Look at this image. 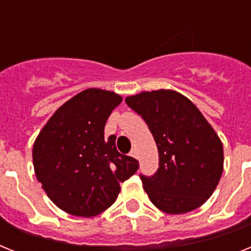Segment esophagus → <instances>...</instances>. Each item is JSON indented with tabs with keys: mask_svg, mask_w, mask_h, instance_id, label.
<instances>
[{
	"mask_svg": "<svg viewBox=\"0 0 251 251\" xmlns=\"http://www.w3.org/2000/svg\"><path fill=\"white\" fill-rule=\"evenodd\" d=\"M129 155L132 156V158H137V151H136V149H133V150L130 151Z\"/></svg>",
	"mask_w": 251,
	"mask_h": 251,
	"instance_id": "esophagus-1",
	"label": "esophagus"
}]
</instances>
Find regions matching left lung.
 <instances>
[{"mask_svg": "<svg viewBox=\"0 0 251 251\" xmlns=\"http://www.w3.org/2000/svg\"><path fill=\"white\" fill-rule=\"evenodd\" d=\"M126 103L146 122L158 146V171L140 175L151 202L168 214L201 206L223 172V146L212 126L176 91L138 93Z\"/></svg>", "mask_w": 251, "mask_h": 251, "instance_id": "8db88e82", "label": "left lung"}]
</instances>
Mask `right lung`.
Returning <instances> with one entry per match:
<instances>
[{"mask_svg":"<svg viewBox=\"0 0 251 251\" xmlns=\"http://www.w3.org/2000/svg\"><path fill=\"white\" fill-rule=\"evenodd\" d=\"M122 97L90 88L60 106L33 146L37 179L53 204L76 217H93L117 200L121 182L138 169V161L121 154L115 136L103 137L111 111Z\"/></svg>","mask_w":251,"mask_h":251,"instance_id":"1","label":"right lung"}]
</instances>
